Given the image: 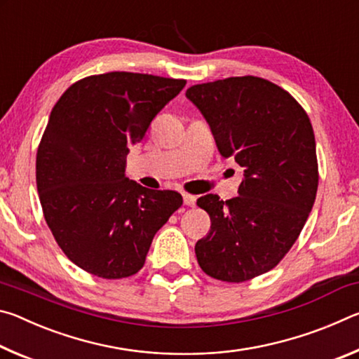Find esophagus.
Listing matches in <instances>:
<instances>
[{
  "instance_id": "1",
  "label": "esophagus",
  "mask_w": 359,
  "mask_h": 359,
  "mask_svg": "<svg viewBox=\"0 0 359 359\" xmlns=\"http://www.w3.org/2000/svg\"><path fill=\"white\" fill-rule=\"evenodd\" d=\"M184 204L193 208V205L196 204V196H193V194H188V193H184Z\"/></svg>"
}]
</instances>
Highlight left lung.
<instances>
[{"instance_id": "obj_1", "label": "left lung", "mask_w": 359, "mask_h": 359, "mask_svg": "<svg viewBox=\"0 0 359 359\" xmlns=\"http://www.w3.org/2000/svg\"><path fill=\"white\" fill-rule=\"evenodd\" d=\"M185 95L208 120L222 156L244 168L239 196L198 199L212 222L194 245L198 263L217 280H250L288 253L313 208L318 165L311 120L293 96L261 77L193 85Z\"/></svg>"}]
</instances>
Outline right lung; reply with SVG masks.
I'll list each match as a JSON object with an SVG mask.
<instances>
[{
	"mask_svg": "<svg viewBox=\"0 0 359 359\" xmlns=\"http://www.w3.org/2000/svg\"><path fill=\"white\" fill-rule=\"evenodd\" d=\"M184 79L107 72L72 83L53 106L36 156L46 222L72 263L102 278L141 269L180 193L125 175L130 147L185 87Z\"/></svg>",
	"mask_w": 359,
	"mask_h": 359,
	"instance_id": "right-lung-1",
	"label": "right lung"
}]
</instances>
